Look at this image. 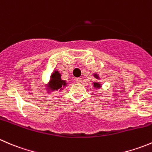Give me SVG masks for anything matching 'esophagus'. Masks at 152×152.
Returning <instances> with one entry per match:
<instances>
[{
	"label": "esophagus",
	"instance_id": "obj_1",
	"mask_svg": "<svg viewBox=\"0 0 152 152\" xmlns=\"http://www.w3.org/2000/svg\"><path fill=\"white\" fill-rule=\"evenodd\" d=\"M82 78H76V83H82Z\"/></svg>",
	"mask_w": 152,
	"mask_h": 152
}]
</instances>
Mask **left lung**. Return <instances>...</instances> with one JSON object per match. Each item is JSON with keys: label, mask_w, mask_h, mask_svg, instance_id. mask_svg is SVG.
Segmentation results:
<instances>
[{"label": "left lung", "mask_w": 152, "mask_h": 152, "mask_svg": "<svg viewBox=\"0 0 152 152\" xmlns=\"http://www.w3.org/2000/svg\"><path fill=\"white\" fill-rule=\"evenodd\" d=\"M93 76H94V77L96 79H97V80L98 81H99L100 80V77H99V74L98 73H94V74H93ZM92 85H93V87H94V88H102V83L101 82H93V83H92Z\"/></svg>", "instance_id": "8db88e82"}]
</instances>
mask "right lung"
I'll return each mask as SVG.
<instances>
[{"mask_svg": "<svg viewBox=\"0 0 152 152\" xmlns=\"http://www.w3.org/2000/svg\"><path fill=\"white\" fill-rule=\"evenodd\" d=\"M67 85V81L61 79V75L58 70H55L51 73L49 84L46 86V91L48 94H51L53 91H61Z\"/></svg>", "mask_w": 152, "mask_h": 152, "instance_id": "right-lung-1", "label": "right lung"}]
</instances>
